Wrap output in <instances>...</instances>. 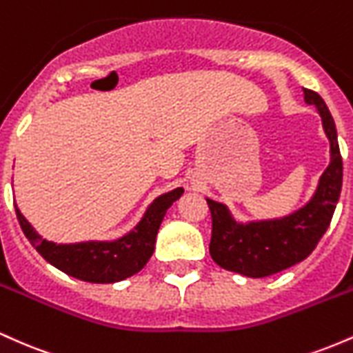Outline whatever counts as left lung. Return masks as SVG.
<instances>
[{
  "mask_svg": "<svg viewBox=\"0 0 353 353\" xmlns=\"http://www.w3.org/2000/svg\"><path fill=\"white\" fill-rule=\"evenodd\" d=\"M307 104H314L330 141V164L320 176L317 190L302 209L272 221L239 224L221 202L208 199L212 216L209 252L217 265L245 277H267L307 259L325 234L342 190V156L337 129L329 108L315 91L303 88Z\"/></svg>",
  "mask_w": 353,
  "mask_h": 353,
  "instance_id": "obj_1",
  "label": "left lung"
}]
</instances>
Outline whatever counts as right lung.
Segmentation results:
<instances>
[{
    "mask_svg": "<svg viewBox=\"0 0 353 353\" xmlns=\"http://www.w3.org/2000/svg\"><path fill=\"white\" fill-rule=\"evenodd\" d=\"M184 192L177 188L163 194L149 205L139 224L124 237L112 242H79V244H54L44 241L33 225L24 219L14 204L16 217L24 236L39 254L71 277L92 283H112L124 281L139 272L148 264L154 252L157 230L165 216V210Z\"/></svg>",
    "mask_w": 353,
    "mask_h": 353,
    "instance_id": "add662e5",
    "label": "right lung"
}]
</instances>
